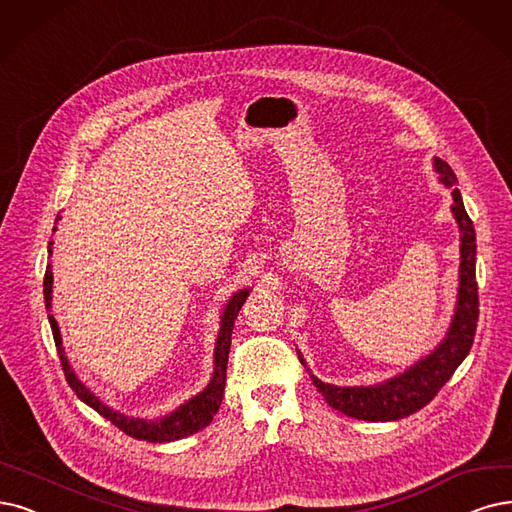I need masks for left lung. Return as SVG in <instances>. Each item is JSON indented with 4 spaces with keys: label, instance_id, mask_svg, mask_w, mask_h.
I'll list each match as a JSON object with an SVG mask.
<instances>
[{
    "label": "left lung",
    "instance_id": "left-lung-1",
    "mask_svg": "<svg viewBox=\"0 0 512 512\" xmlns=\"http://www.w3.org/2000/svg\"><path fill=\"white\" fill-rule=\"evenodd\" d=\"M434 168L439 170L441 181L451 187L453 206L451 211L456 215V221L460 225V293H458V310L453 316L451 329L443 344L428 354L424 361H420L409 371H405L399 377H392L386 384L380 386H352L342 388L316 380L312 375V382L316 390L325 396V401L350 418L365 420V422H392L403 420L407 415L420 411L426 407L439 390L451 380V375L456 373L460 363L466 358V354L475 342L477 320H479V287H477V236L475 225L468 217L460 189L456 187L458 179L453 175V170L447 162L434 160ZM299 361L304 363V358L299 354Z\"/></svg>",
    "mask_w": 512,
    "mask_h": 512
}]
</instances>
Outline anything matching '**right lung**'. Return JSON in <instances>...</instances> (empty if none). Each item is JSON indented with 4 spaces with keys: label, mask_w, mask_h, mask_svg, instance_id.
Segmentation results:
<instances>
[{
    "label": "right lung",
    "mask_w": 512,
    "mask_h": 512,
    "mask_svg": "<svg viewBox=\"0 0 512 512\" xmlns=\"http://www.w3.org/2000/svg\"><path fill=\"white\" fill-rule=\"evenodd\" d=\"M61 217H56L59 221ZM52 232H56V227ZM48 253H52V242L48 244ZM246 295L249 291H240L236 293L230 304H227L223 318H221V331H219V339L215 346V373L213 380L208 384L198 396H194L192 401H187L185 405H181L175 413H170L168 418L158 420V422H149V420H135V418H126V415H120L118 411H111L107 405H103L97 396H94L80 380L75 377L73 369L69 367L65 352H63V339H61V331L59 325L52 314H48L50 327H52V335H54V344L56 350H59V358L61 365L65 371V380L71 386V390L78 394V399L84 401L88 407H92L94 411H99L105 420H109L113 426L120 428L122 432H126L128 437L137 439V441H147V443H170L187 437V434H194L198 430H202L204 426H208L213 422L215 413L219 411V405L223 401V390H225V369H227V354H230V344H232V329H234V320L238 316V310L242 308ZM44 299H46V308L50 312L52 308V268L48 263L46 274H44Z\"/></svg>",
    "instance_id": "obj_1"
}]
</instances>
